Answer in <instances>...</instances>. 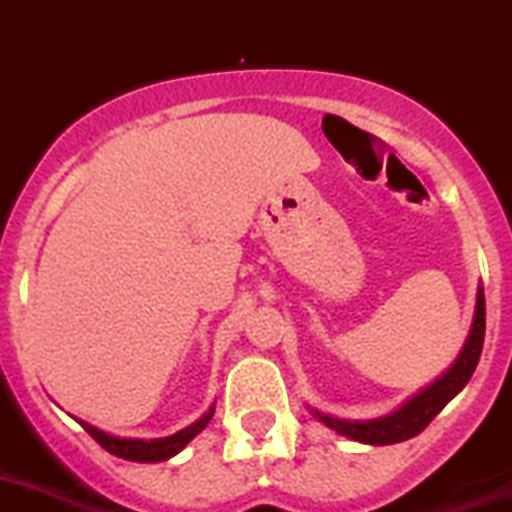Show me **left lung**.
Masks as SVG:
<instances>
[{"label": "left lung", "mask_w": 512, "mask_h": 512, "mask_svg": "<svg viewBox=\"0 0 512 512\" xmlns=\"http://www.w3.org/2000/svg\"><path fill=\"white\" fill-rule=\"evenodd\" d=\"M484 291L479 289L476 294V315L474 325H471V333H468V341L463 346V351L458 354L453 367L445 372L437 382H432L427 390L411 398L403 409H398L395 414L382 416V419H369V422H346V419H336V416L320 414V411L312 409V414L320 419L325 427L336 429L338 435L349 437V440L364 442V445H393V442H403L409 437H416L427 427L442 409L445 403L453 398V395L461 393L466 388V382L474 375L476 364H479V356H482L484 346Z\"/></svg>", "instance_id": "left-lung-1"}]
</instances>
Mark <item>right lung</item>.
I'll use <instances>...</instances> for the list:
<instances>
[{
  "instance_id": "add662e5",
  "label": "right lung",
  "mask_w": 512,
  "mask_h": 512,
  "mask_svg": "<svg viewBox=\"0 0 512 512\" xmlns=\"http://www.w3.org/2000/svg\"><path fill=\"white\" fill-rule=\"evenodd\" d=\"M210 416H213V409L208 411L205 416H200L195 424H190L187 429L182 432H176L171 437H161V440H127V437H114V435H106L101 429H96L93 424L88 422H80L85 427L93 440L101 445L103 450H109L111 455H119L124 461H137V463H158V461H166L171 455H176L179 450L187 445L195 435H200L205 427H208Z\"/></svg>"
}]
</instances>
